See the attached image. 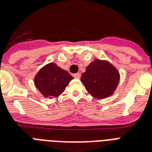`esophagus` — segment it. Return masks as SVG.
Segmentation results:
<instances>
[{"instance_id": "34e87169", "label": "esophagus", "mask_w": 152, "mask_h": 152, "mask_svg": "<svg viewBox=\"0 0 152 152\" xmlns=\"http://www.w3.org/2000/svg\"><path fill=\"white\" fill-rule=\"evenodd\" d=\"M74 77H75V78H77V79H79L80 77H81V75H80L79 73L75 74V75H74Z\"/></svg>"}]
</instances>
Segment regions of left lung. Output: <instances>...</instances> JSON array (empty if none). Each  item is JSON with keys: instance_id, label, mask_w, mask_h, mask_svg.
<instances>
[{"instance_id": "1", "label": "left lung", "mask_w": 152, "mask_h": 152, "mask_svg": "<svg viewBox=\"0 0 152 152\" xmlns=\"http://www.w3.org/2000/svg\"><path fill=\"white\" fill-rule=\"evenodd\" d=\"M120 75L116 67L106 60L96 59L81 75V81L93 97L102 99L114 93L120 82Z\"/></svg>"}]
</instances>
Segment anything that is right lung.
Wrapping results in <instances>:
<instances>
[{
	"label": "right lung",
	"instance_id": "right-lung-1",
	"mask_svg": "<svg viewBox=\"0 0 152 152\" xmlns=\"http://www.w3.org/2000/svg\"><path fill=\"white\" fill-rule=\"evenodd\" d=\"M73 78L67 71L52 62L39 70L34 77V84L45 98L53 99L64 91Z\"/></svg>",
	"mask_w": 152,
	"mask_h": 152
}]
</instances>
